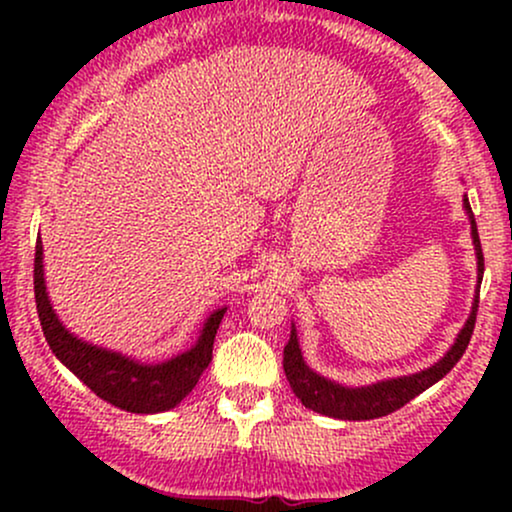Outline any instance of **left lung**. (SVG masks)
Masks as SVG:
<instances>
[{"mask_svg":"<svg viewBox=\"0 0 512 512\" xmlns=\"http://www.w3.org/2000/svg\"><path fill=\"white\" fill-rule=\"evenodd\" d=\"M464 209H467L469 221H472V240H474V250H477V267H479V284H481V276H484V252H481L477 221H474L472 207H469L467 197H464ZM477 310H479V293L477 298H474L472 315H469L467 322H464L460 334H457L455 344L450 346L448 354L440 358L436 366L421 370V373L383 380V383H375L368 387H344L339 383H332V380L322 378V375H317L315 370H310L305 366L301 356L296 327H291V339L289 344L284 346L286 380H289L291 390L296 392V397L301 399L305 407L317 411V414H325V416H332V419H342V421H368V419H378V416H387L392 414V411L402 409L404 404L411 402L414 397H419L421 392L428 390L431 385H436L440 378H445V375L455 368V363L460 361L464 349H467L469 339H472L474 322H477Z\"/></svg>","mask_w":512,"mask_h":512,"instance_id":"8db88e82","label":"left lung"}]
</instances>
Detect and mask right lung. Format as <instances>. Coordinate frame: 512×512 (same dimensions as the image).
Returning a JSON list of instances; mask_svg holds the SVG:
<instances>
[{
  "mask_svg": "<svg viewBox=\"0 0 512 512\" xmlns=\"http://www.w3.org/2000/svg\"><path fill=\"white\" fill-rule=\"evenodd\" d=\"M33 289L35 305H38L40 325L48 339L52 354L67 366L81 383L91 387L98 397L113 404L117 409L132 411V414H158V411L173 409L192 392L197 380L211 363L216 330L226 308L216 310L204 322L197 344L185 354L170 358L163 363H139L132 358L101 349L88 342L76 339L67 327L57 320L55 310L48 301L43 276V243H35L33 262Z\"/></svg>",
  "mask_w": 512,
  "mask_h": 512,
  "instance_id": "obj_1",
  "label": "right lung"
}]
</instances>
